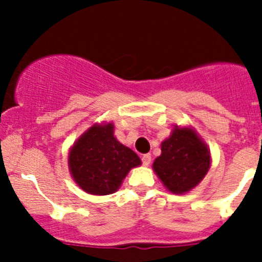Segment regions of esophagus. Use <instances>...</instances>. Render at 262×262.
<instances>
[{
  "instance_id": "1",
  "label": "esophagus",
  "mask_w": 262,
  "mask_h": 262,
  "mask_svg": "<svg viewBox=\"0 0 262 262\" xmlns=\"http://www.w3.org/2000/svg\"><path fill=\"white\" fill-rule=\"evenodd\" d=\"M142 161H143V164H144L145 166H148V165H149V164H151V155H149V154H147V155H143V157H142Z\"/></svg>"
}]
</instances>
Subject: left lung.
I'll use <instances>...</instances> for the list:
<instances>
[{
	"mask_svg": "<svg viewBox=\"0 0 262 262\" xmlns=\"http://www.w3.org/2000/svg\"><path fill=\"white\" fill-rule=\"evenodd\" d=\"M210 166L211 154L203 139L191 126L176 124L161 143V155L152 168L166 190L180 195L198 186Z\"/></svg>",
	"mask_w": 262,
	"mask_h": 262,
	"instance_id": "left-lung-1",
	"label": "left lung"
}]
</instances>
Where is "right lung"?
I'll return each instance as SVG.
<instances>
[{
    "label": "right lung",
    "mask_w": 262,
    "mask_h": 262,
    "mask_svg": "<svg viewBox=\"0 0 262 262\" xmlns=\"http://www.w3.org/2000/svg\"><path fill=\"white\" fill-rule=\"evenodd\" d=\"M142 160L114 136V123H94L69 148L68 168L80 189L92 195H108L120 187Z\"/></svg>",
    "instance_id": "right-lung-1"
}]
</instances>
